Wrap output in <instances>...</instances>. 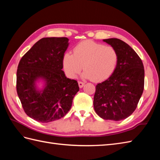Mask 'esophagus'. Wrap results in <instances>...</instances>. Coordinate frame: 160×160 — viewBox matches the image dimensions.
Instances as JSON below:
<instances>
[{
  "mask_svg": "<svg viewBox=\"0 0 160 160\" xmlns=\"http://www.w3.org/2000/svg\"><path fill=\"white\" fill-rule=\"evenodd\" d=\"M78 85H79L80 88H82L83 86L84 85V82H81V81H79V82H78Z\"/></svg>",
  "mask_w": 160,
  "mask_h": 160,
  "instance_id": "1",
  "label": "esophagus"
}]
</instances>
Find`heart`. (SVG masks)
I'll list each match as a JSON object with an SVG mask.
<instances>
[{
    "instance_id": "1",
    "label": "heart",
    "mask_w": 160,
    "mask_h": 160,
    "mask_svg": "<svg viewBox=\"0 0 160 160\" xmlns=\"http://www.w3.org/2000/svg\"><path fill=\"white\" fill-rule=\"evenodd\" d=\"M118 53L113 47L86 40L77 45L73 54L69 52L63 56L64 69L68 76L76 77L81 70L84 78L101 81L110 77L116 69Z\"/></svg>"
}]
</instances>
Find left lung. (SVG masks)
Segmentation results:
<instances>
[{"instance_id": "8db88e82", "label": "left lung", "mask_w": 160, "mask_h": 160, "mask_svg": "<svg viewBox=\"0 0 160 160\" xmlns=\"http://www.w3.org/2000/svg\"><path fill=\"white\" fill-rule=\"evenodd\" d=\"M103 41L117 50L118 62L113 74L96 85L93 107L104 120L120 121L130 116L138 106L144 91V65L137 53L122 40Z\"/></svg>"}]
</instances>
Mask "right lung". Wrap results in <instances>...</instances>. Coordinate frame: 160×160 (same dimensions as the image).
<instances>
[{
    "mask_svg": "<svg viewBox=\"0 0 160 160\" xmlns=\"http://www.w3.org/2000/svg\"><path fill=\"white\" fill-rule=\"evenodd\" d=\"M69 44L65 37L43 38L20 60L17 93L26 114L39 122L63 118L79 91L77 81L67 78L62 71L63 56ZM40 81L44 84L38 89L37 82Z\"/></svg>",
    "mask_w": 160,
    "mask_h": 160,
    "instance_id": "add662e5",
    "label": "right lung"
}]
</instances>
